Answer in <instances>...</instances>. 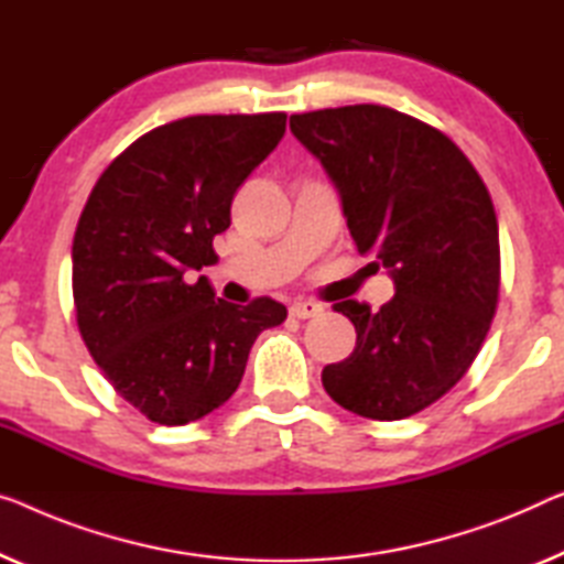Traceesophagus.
Returning <instances> with one entry per match:
<instances>
[{
    "mask_svg": "<svg viewBox=\"0 0 564 564\" xmlns=\"http://www.w3.org/2000/svg\"><path fill=\"white\" fill-rule=\"evenodd\" d=\"M289 311L293 318H314L324 314V306L316 304V301H296V304H291Z\"/></svg>",
    "mask_w": 564,
    "mask_h": 564,
    "instance_id": "esophagus-1",
    "label": "esophagus"
}]
</instances>
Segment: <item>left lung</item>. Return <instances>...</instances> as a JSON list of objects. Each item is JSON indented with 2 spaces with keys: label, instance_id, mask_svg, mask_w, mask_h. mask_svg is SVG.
Returning a JSON list of instances; mask_svg holds the SVG:
<instances>
[{
  "label": "left lung",
  "instance_id": "8db88e82",
  "mask_svg": "<svg viewBox=\"0 0 564 564\" xmlns=\"http://www.w3.org/2000/svg\"><path fill=\"white\" fill-rule=\"evenodd\" d=\"M291 131L334 182L359 253L394 281L377 311L334 304L355 324L357 347L324 367V390L362 417L415 415L468 372L497 311L489 189L443 131L388 106L293 113Z\"/></svg>",
  "mask_w": 564,
  "mask_h": 564
}]
</instances>
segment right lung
<instances>
[{"label": "right lung", "instance_id": "obj_1", "mask_svg": "<svg viewBox=\"0 0 564 564\" xmlns=\"http://www.w3.org/2000/svg\"><path fill=\"white\" fill-rule=\"evenodd\" d=\"M285 113L187 116L144 133L108 164L73 238V301L83 341L126 402L184 425L238 390L258 334L285 306L217 299L195 271L248 174L279 147Z\"/></svg>", "mask_w": 564, "mask_h": 564}]
</instances>
